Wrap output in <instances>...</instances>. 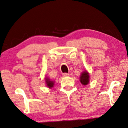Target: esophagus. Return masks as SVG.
<instances>
[{
  "label": "esophagus",
  "mask_w": 128,
  "mask_h": 128,
  "mask_svg": "<svg viewBox=\"0 0 128 128\" xmlns=\"http://www.w3.org/2000/svg\"><path fill=\"white\" fill-rule=\"evenodd\" d=\"M62 76H63L64 77H67V76H69V74L68 73H63L62 74Z\"/></svg>",
  "instance_id": "obj_1"
}]
</instances>
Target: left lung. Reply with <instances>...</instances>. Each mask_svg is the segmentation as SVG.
<instances>
[{
  "instance_id": "8db88e82",
  "label": "left lung",
  "mask_w": 128,
  "mask_h": 128,
  "mask_svg": "<svg viewBox=\"0 0 128 128\" xmlns=\"http://www.w3.org/2000/svg\"><path fill=\"white\" fill-rule=\"evenodd\" d=\"M89 74L87 71L83 72L80 77V82L83 85L88 84L89 82Z\"/></svg>"
}]
</instances>
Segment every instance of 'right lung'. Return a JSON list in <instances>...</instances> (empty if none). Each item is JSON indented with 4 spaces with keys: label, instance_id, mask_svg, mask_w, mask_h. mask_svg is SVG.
<instances>
[{
    "label": "right lung",
    "instance_id": "add662e5",
    "mask_svg": "<svg viewBox=\"0 0 128 128\" xmlns=\"http://www.w3.org/2000/svg\"><path fill=\"white\" fill-rule=\"evenodd\" d=\"M45 80H46V83L47 86L49 87V88H52V87H53V85L54 84V82L50 80V79L49 78H45Z\"/></svg>",
    "mask_w": 128,
    "mask_h": 128
}]
</instances>
